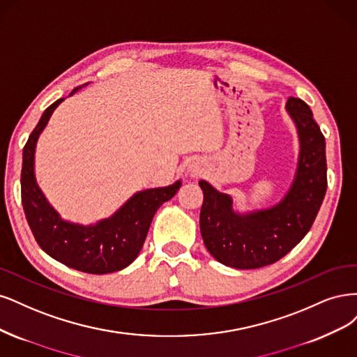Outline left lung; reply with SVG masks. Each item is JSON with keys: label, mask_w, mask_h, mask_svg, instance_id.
I'll use <instances>...</instances> for the list:
<instances>
[{"label": "left lung", "mask_w": 357, "mask_h": 357, "mask_svg": "<svg viewBox=\"0 0 357 357\" xmlns=\"http://www.w3.org/2000/svg\"><path fill=\"white\" fill-rule=\"evenodd\" d=\"M286 111L295 123L300 155L292 185L278 204L238 213L228 194L209 182H199L202 237L209 254L224 266L250 270L279 261L310 231L324 202L328 187L325 136L304 100L289 98Z\"/></svg>", "instance_id": "left-lung-1"}]
</instances>
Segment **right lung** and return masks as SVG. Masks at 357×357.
<instances>
[{
    "instance_id": "right-lung-1",
    "label": "right lung",
    "mask_w": 357,
    "mask_h": 357,
    "mask_svg": "<svg viewBox=\"0 0 357 357\" xmlns=\"http://www.w3.org/2000/svg\"><path fill=\"white\" fill-rule=\"evenodd\" d=\"M79 89H74L70 96ZM62 100L57 99L43 112L24 148L20 187L26 221L40 248L66 267L89 274L120 271L139 255L155 212L174 197L181 181L169 187L137 191L112 216L96 224L82 225L62 220L44 197L33 174L37 141Z\"/></svg>"
}]
</instances>
